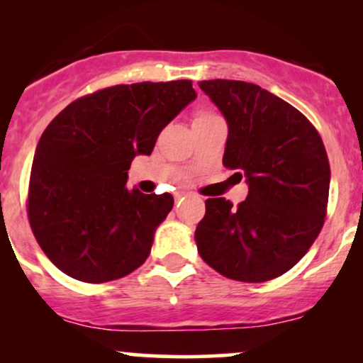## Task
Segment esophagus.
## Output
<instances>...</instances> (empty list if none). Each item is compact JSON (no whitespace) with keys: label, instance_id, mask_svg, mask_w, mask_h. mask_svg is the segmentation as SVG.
<instances>
[{"label":"esophagus","instance_id":"esophagus-1","mask_svg":"<svg viewBox=\"0 0 363 363\" xmlns=\"http://www.w3.org/2000/svg\"><path fill=\"white\" fill-rule=\"evenodd\" d=\"M184 196H187L186 191H176V193H174V198H176V201H177V199L184 198Z\"/></svg>","mask_w":363,"mask_h":363}]
</instances>
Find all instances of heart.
<instances>
[{
    "mask_svg": "<svg viewBox=\"0 0 363 363\" xmlns=\"http://www.w3.org/2000/svg\"><path fill=\"white\" fill-rule=\"evenodd\" d=\"M206 118H213V114H210V112H206V111H199L198 114H196V119H194V121H198V119H206Z\"/></svg>",
    "mask_w": 363,
    "mask_h": 363,
    "instance_id": "1",
    "label": "heart"
}]
</instances>
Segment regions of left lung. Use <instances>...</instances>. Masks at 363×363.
<instances>
[{
  "label": "left lung",
  "mask_w": 363,
  "mask_h": 363,
  "mask_svg": "<svg viewBox=\"0 0 363 363\" xmlns=\"http://www.w3.org/2000/svg\"><path fill=\"white\" fill-rule=\"evenodd\" d=\"M199 89L228 126L223 165L245 179V201L206 199L199 256L232 280L261 283L294 268L318 239L329 196L328 153L309 119L272 91L237 80Z\"/></svg>",
  "instance_id": "left-lung-1"
}]
</instances>
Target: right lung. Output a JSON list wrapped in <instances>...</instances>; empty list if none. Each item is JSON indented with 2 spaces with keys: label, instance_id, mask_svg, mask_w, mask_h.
Wrapping results in <instances>:
<instances>
[{
  "label": "right lung",
  "instance_id": "add662e5",
  "mask_svg": "<svg viewBox=\"0 0 363 363\" xmlns=\"http://www.w3.org/2000/svg\"><path fill=\"white\" fill-rule=\"evenodd\" d=\"M194 99L189 80L116 85L72 102L45 128L27 211L40 249L62 273L104 283L143 264L174 198L128 189V170Z\"/></svg>",
  "mask_w": 363,
  "mask_h": 363
}]
</instances>
